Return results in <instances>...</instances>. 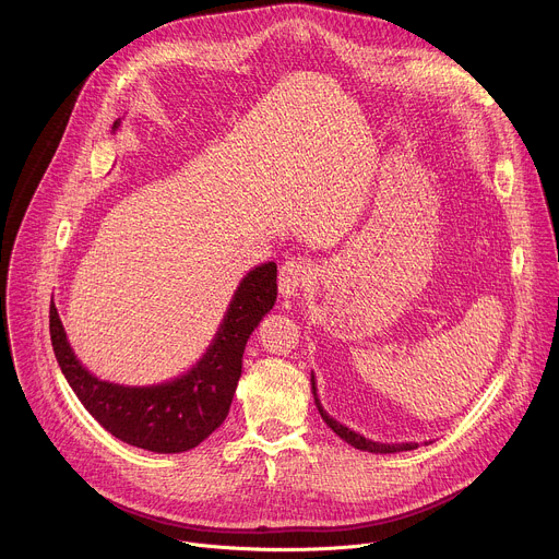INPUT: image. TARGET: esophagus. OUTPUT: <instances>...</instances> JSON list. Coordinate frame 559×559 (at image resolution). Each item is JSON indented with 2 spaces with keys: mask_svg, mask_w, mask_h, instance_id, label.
<instances>
[{
  "mask_svg": "<svg viewBox=\"0 0 559 559\" xmlns=\"http://www.w3.org/2000/svg\"><path fill=\"white\" fill-rule=\"evenodd\" d=\"M311 274L313 267L307 259H289L281 265L278 272V289L285 298L298 296L302 287H307L311 283Z\"/></svg>",
  "mask_w": 559,
  "mask_h": 559,
  "instance_id": "34e87169",
  "label": "esophagus"
}]
</instances>
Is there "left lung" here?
Wrapping results in <instances>:
<instances>
[{
	"label": "left lung",
	"mask_w": 559,
	"mask_h": 559,
	"mask_svg": "<svg viewBox=\"0 0 559 559\" xmlns=\"http://www.w3.org/2000/svg\"><path fill=\"white\" fill-rule=\"evenodd\" d=\"M311 391H313L316 407H318V412H321L323 420H325V423L330 425V429H332L336 436H341L347 444H352V447H356V449H360V451H369V453H395V451H412V449H418V444H416V442H403V444H380V442H373V440L362 438L360 433H356V431H352V429L343 427V425H341V423H336L332 416H328V412L321 407V403H318V395H316V382H313V378H311Z\"/></svg>",
	"instance_id": "left-lung-1"
}]
</instances>
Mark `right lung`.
<instances>
[{
    "label": "right lung",
    "mask_w": 559,
    "mask_h": 559,
    "mask_svg": "<svg viewBox=\"0 0 559 559\" xmlns=\"http://www.w3.org/2000/svg\"><path fill=\"white\" fill-rule=\"evenodd\" d=\"M276 292V263L252 270L236 289L201 362L166 384L121 386L97 380L74 358L57 307L50 305L55 358L79 401L106 431L139 449L181 453L199 447L227 418L248 338L272 309Z\"/></svg>",
    "instance_id": "1"
}]
</instances>
